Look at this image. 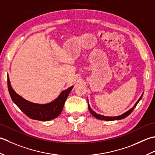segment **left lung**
Instances as JSON below:
<instances>
[{
  "label": "left lung",
  "mask_w": 155,
  "mask_h": 155,
  "mask_svg": "<svg viewBox=\"0 0 155 155\" xmlns=\"http://www.w3.org/2000/svg\"><path fill=\"white\" fill-rule=\"evenodd\" d=\"M143 94H142L141 96L140 97V98L138 99V100L137 102V103H136L134 104V106H133V108H132L131 109H130L128 110V111H127L126 112L124 113L123 114L120 115V116H114V117H111V116H102V115H100V114H98L96 113L94 111V110H92L91 109L90 106L89 105V103H88V108H89V110L90 112H91V114H92L94 117H95L97 119H99V120H106V121H112V120H122V119H124L126 117H127V116L130 114L133 111L134 109L135 108V107L137 106V104L139 102V101L141 100L142 97H143Z\"/></svg>",
  "instance_id": "1"
}]
</instances>
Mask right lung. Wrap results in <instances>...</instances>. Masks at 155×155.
Wrapping results in <instances>:
<instances>
[{"instance_id": "1", "label": "right lung", "mask_w": 155, "mask_h": 155, "mask_svg": "<svg viewBox=\"0 0 155 155\" xmlns=\"http://www.w3.org/2000/svg\"><path fill=\"white\" fill-rule=\"evenodd\" d=\"M7 83L9 94L13 102L28 117L41 121H49L58 117L61 114L65 100L73 88V86H71L62 91L60 95L51 102L39 104L31 102L16 93L11 86L8 75Z\"/></svg>"}]
</instances>
